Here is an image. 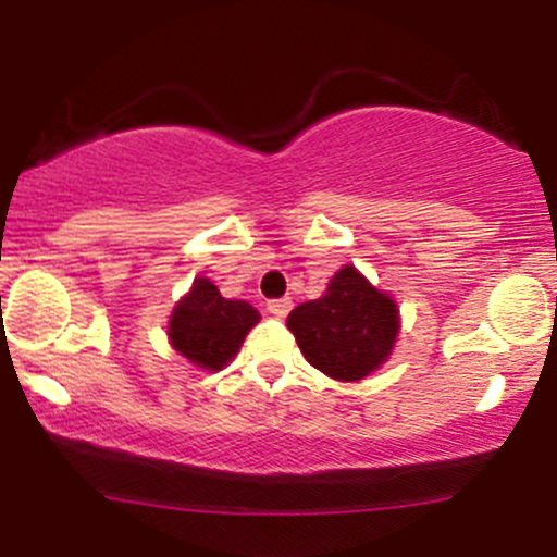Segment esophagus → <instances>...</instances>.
<instances>
[{"instance_id": "1", "label": "esophagus", "mask_w": 557, "mask_h": 557, "mask_svg": "<svg viewBox=\"0 0 557 557\" xmlns=\"http://www.w3.org/2000/svg\"><path fill=\"white\" fill-rule=\"evenodd\" d=\"M293 309V300L290 298H274V300H270V304H267V311H270L272 317H287V311Z\"/></svg>"}]
</instances>
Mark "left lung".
<instances>
[{
  "label": "left lung",
  "mask_w": 557,
  "mask_h": 557,
  "mask_svg": "<svg viewBox=\"0 0 557 557\" xmlns=\"http://www.w3.org/2000/svg\"><path fill=\"white\" fill-rule=\"evenodd\" d=\"M304 359L332 380L356 382L393 354L400 330L398 304L376 290L354 264L327 283L322 298L306 300L287 317Z\"/></svg>",
  "instance_id": "1"
}]
</instances>
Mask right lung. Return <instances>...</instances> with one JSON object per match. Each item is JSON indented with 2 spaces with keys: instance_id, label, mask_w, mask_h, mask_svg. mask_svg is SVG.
Instances as JSON below:
<instances>
[{
  "instance_id": "obj_1",
  "label": "right lung",
  "mask_w": 557,
  "mask_h": 557,
  "mask_svg": "<svg viewBox=\"0 0 557 557\" xmlns=\"http://www.w3.org/2000/svg\"><path fill=\"white\" fill-rule=\"evenodd\" d=\"M259 311L246 300H227L207 277H196L172 309L168 335L172 348L207 372H220L259 324Z\"/></svg>"
}]
</instances>
